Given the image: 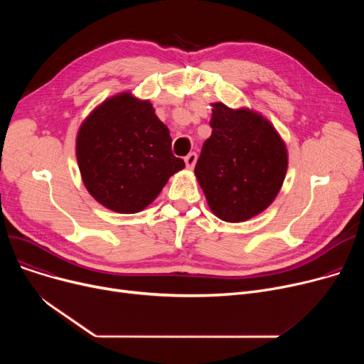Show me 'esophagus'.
I'll use <instances>...</instances> for the list:
<instances>
[{
	"instance_id": "34e87169",
	"label": "esophagus",
	"mask_w": 364,
	"mask_h": 364,
	"mask_svg": "<svg viewBox=\"0 0 364 364\" xmlns=\"http://www.w3.org/2000/svg\"><path fill=\"white\" fill-rule=\"evenodd\" d=\"M196 161H198V155H196L195 151L188 153V155L184 158V162H186V166H187V168H193L195 164H196Z\"/></svg>"
}]
</instances>
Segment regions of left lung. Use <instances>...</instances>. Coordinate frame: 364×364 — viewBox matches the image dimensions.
I'll return each instance as SVG.
<instances>
[{
  "label": "left lung",
  "instance_id": "obj_1",
  "mask_svg": "<svg viewBox=\"0 0 364 364\" xmlns=\"http://www.w3.org/2000/svg\"><path fill=\"white\" fill-rule=\"evenodd\" d=\"M213 134L203 146L195 174L213 213L230 223L252 218L277 196L288 168V153L276 129L261 114L215 103Z\"/></svg>",
  "mask_w": 364,
  "mask_h": 364
}]
</instances>
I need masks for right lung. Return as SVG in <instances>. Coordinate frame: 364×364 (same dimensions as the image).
Returning a JSON list of instances; mask_svg holds the SVG:
<instances>
[{
    "instance_id": "1",
    "label": "right lung",
    "mask_w": 364,
    "mask_h": 364,
    "mask_svg": "<svg viewBox=\"0 0 364 364\" xmlns=\"http://www.w3.org/2000/svg\"><path fill=\"white\" fill-rule=\"evenodd\" d=\"M168 128L150 102L119 94L95 109L76 139V158L90 195L112 211L136 214L184 168Z\"/></svg>"
}]
</instances>
